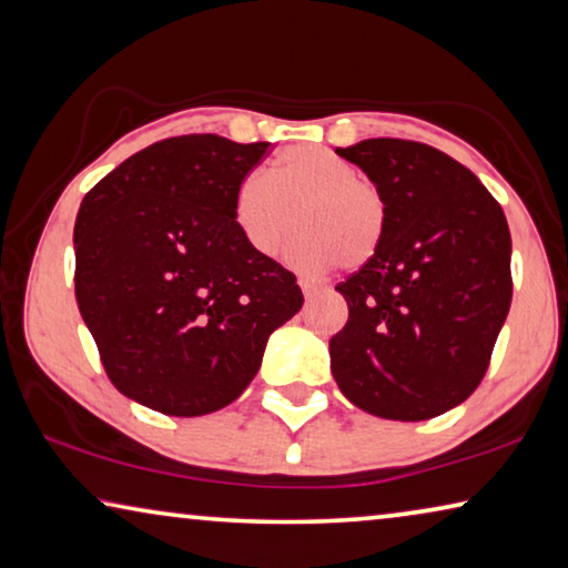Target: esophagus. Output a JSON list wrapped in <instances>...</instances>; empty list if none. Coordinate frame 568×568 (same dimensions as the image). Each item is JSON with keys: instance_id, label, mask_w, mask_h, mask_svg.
Segmentation results:
<instances>
[{"instance_id": "obj_1", "label": "esophagus", "mask_w": 568, "mask_h": 568, "mask_svg": "<svg viewBox=\"0 0 568 568\" xmlns=\"http://www.w3.org/2000/svg\"><path fill=\"white\" fill-rule=\"evenodd\" d=\"M301 287H303V295H306V301L316 298V295L321 293V285H316V283H308V281H301Z\"/></svg>"}]
</instances>
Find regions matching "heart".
<instances>
[{
    "mask_svg": "<svg viewBox=\"0 0 568 568\" xmlns=\"http://www.w3.org/2000/svg\"><path fill=\"white\" fill-rule=\"evenodd\" d=\"M291 262L321 275L342 262L359 270L377 257L387 232V199L379 185L336 152L316 145L285 148L267 175L250 173L234 193V222L247 247L275 257L295 230Z\"/></svg>",
    "mask_w": 568,
    "mask_h": 568,
    "instance_id": "heart-1",
    "label": "heart"
}]
</instances>
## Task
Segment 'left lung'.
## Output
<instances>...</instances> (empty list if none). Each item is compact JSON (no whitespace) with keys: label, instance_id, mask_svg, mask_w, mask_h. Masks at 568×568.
Returning <instances> with one entry per match:
<instances>
[{"label":"left lung","instance_id":"left-lung-1","mask_svg":"<svg viewBox=\"0 0 568 568\" xmlns=\"http://www.w3.org/2000/svg\"><path fill=\"white\" fill-rule=\"evenodd\" d=\"M336 152L383 189L390 216L377 257L336 285L349 318L328 342L334 379L372 416L436 418L477 390L510 311L503 206L423 142L375 138Z\"/></svg>","mask_w":568,"mask_h":568}]
</instances>
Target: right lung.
I'll use <instances>...</instances> for the list:
<instances>
[{"label":"right lung","instance_id":"right-lung-1","mask_svg":"<svg viewBox=\"0 0 568 568\" xmlns=\"http://www.w3.org/2000/svg\"><path fill=\"white\" fill-rule=\"evenodd\" d=\"M270 142L183 134L134 152L75 216V301L122 395L206 416L244 393L303 306L295 275L247 247L234 193Z\"/></svg>","mask_w":568,"mask_h":568}]
</instances>
